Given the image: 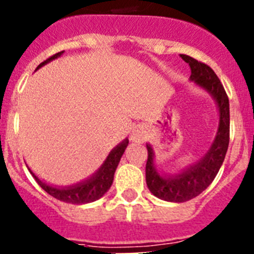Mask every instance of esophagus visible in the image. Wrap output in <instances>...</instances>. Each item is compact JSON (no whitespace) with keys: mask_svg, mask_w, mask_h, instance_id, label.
<instances>
[{"mask_svg":"<svg viewBox=\"0 0 254 254\" xmlns=\"http://www.w3.org/2000/svg\"><path fill=\"white\" fill-rule=\"evenodd\" d=\"M131 138H132V141H136V142H141V141H142V134L140 133V132H133V133H132V136H131Z\"/></svg>","mask_w":254,"mask_h":254,"instance_id":"esophagus-1","label":"esophagus"}]
</instances>
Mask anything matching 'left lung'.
<instances>
[{
  "mask_svg": "<svg viewBox=\"0 0 254 254\" xmlns=\"http://www.w3.org/2000/svg\"><path fill=\"white\" fill-rule=\"evenodd\" d=\"M181 57L190 64V81H193L197 86L207 91L216 103L219 112V126L214 142L211 143L205 156L177 174L159 173L154 163V149L150 143H146L147 188L154 196L169 202H186L188 199L194 198L212 183L220 167L223 165L228 151L230 128L228 95L216 73L207 64L198 62L190 56L181 55Z\"/></svg>",
  "mask_w": 254,
  "mask_h": 254,
  "instance_id": "1",
  "label": "left lung"
}]
</instances>
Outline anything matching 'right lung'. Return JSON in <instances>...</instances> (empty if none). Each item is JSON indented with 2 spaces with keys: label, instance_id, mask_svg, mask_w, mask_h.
I'll use <instances>...</instances> for the list:
<instances>
[{
  "label": "right lung",
  "instance_id": "1",
  "mask_svg": "<svg viewBox=\"0 0 254 254\" xmlns=\"http://www.w3.org/2000/svg\"><path fill=\"white\" fill-rule=\"evenodd\" d=\"M64 53V51L60 53H56L55 56L49 57L44 62L37 67L39 69L40 67H43L51 61L56 60V58L61 57V55ZM128 146V138H125L121 143H118L107 156L104 163L102 164V167L94 173L93 176L86 178L85 181L78 182L76 185L66 186V187H57V186H52L46 183V182L40 181L34 173H30L31 176L34 177L38 185L46 190L47 193L51 194L52 197L60 199L62 202L73 203V205H82V203L94 202L96 199H99L108 192V190L111 188L112 183L114 179V173H116L117 167L120 164L121 158H122L123 152H125L126 147Z\"/></svg>",
  "mask_w": 254,
  "mask_h": 254
}]
</instances>
